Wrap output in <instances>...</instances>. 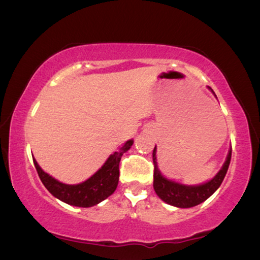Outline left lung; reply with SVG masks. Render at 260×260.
<instances>
[{
	"instance_id": "8db88e82",
	"label": "left lung",
	"mask_w": 260,
	"mask_h": 260,
	"mask_svg": "<svg viewBox=\"0 0 260 260\" xmlns=\"http://www.w3.org/2000/svg\"><path fill=\"white\" fill-rule=\"evenodd\" d=\"M210 88V87H209ZM211 89V88H210ZM214 93V90L211 89ZM232 157V148L229 150L227 160L221 168L220 172L208 183L197 185V186H186L174 181L168 180L160 173L156 162V147L153 150V162H154V190L156 194L167 204L174 205L178 208H191L201 204L202 202L208 200L215 191L220 187L223 181L225 173H227L229 164Z\"/></svg>"
}]
</instances>
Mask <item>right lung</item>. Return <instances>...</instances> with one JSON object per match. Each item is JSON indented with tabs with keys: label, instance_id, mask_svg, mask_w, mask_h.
I'll list each match as a JSON object with an SVG mask.
<instances>
[{
	"label": "right lung",
	"instance_id": "right-lung-1",
	"mask_svg": "<svg viewBox=\"0 0 260 260\" xmlns=\"http://www.w3.org/2000/svg\"><path fill=\"white\" fill-rule=\"evenodd\" d=\"M134 141L129 140L119 151H116L107 159L104 166L93 174L89 179L77 185H67L59 183L51 175L45 173L38 162L33 159L36 170L49 192L64 203L81 208H89L96 205L101 201L106 200L116 191L118 180H119V162L122 155L133 146Z\"/></svg>",
	"mask_w": 260,
	"mask_h": 260
}]
</instances>
